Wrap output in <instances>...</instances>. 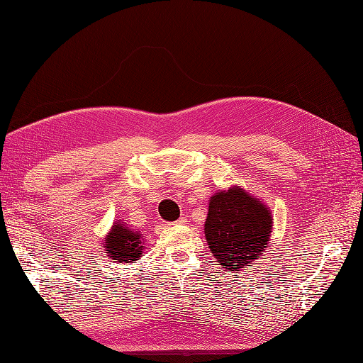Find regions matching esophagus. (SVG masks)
Returning a JSON list of instances; mask_svg holds the SVG:
<instances>
[{"mask_svg":"<svg viewBox=\"0 0 363 363\" xmlns=\"http://www.w3.org/2000/svg\"><path fill=\"white\" fill-rule=\"evenodd\" d=\"M186 222H187V219H186V218H180V219H179L176 223H177V225H184Z\"/></svg>","mask_w":363,"mask_h":363,"instance_id":"34e87169","label":"esophagus"}]
</instances>
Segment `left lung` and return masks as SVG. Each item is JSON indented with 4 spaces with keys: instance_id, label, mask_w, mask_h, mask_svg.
Segmentation results:
<instances>
[{
    "instance_id": "8db88e82",
    "label": "left lung",
    "mask_w": 363,
    "mask_h": 363,
    "mask_svg": "<svg viewBox=\"0 0 363 363\" xmlns=\"http://www.w3.org/2000/svg\"><path fill=\"white\" fill-rule=\"evenodd\" d=\"M270 208L233 186L210 198L204 234L210 252L227 270H242L255 262L270 243Z\"/></svg>"
}]
</instances>
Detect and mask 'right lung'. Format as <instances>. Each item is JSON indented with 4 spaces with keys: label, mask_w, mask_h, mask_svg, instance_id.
Segmentation results:
<instances>
[{
    "label": "right lung",
    "mask_w": 363,
    "mask_h": 363,
    "mask_svg": "<svg viewBox=\"0 0 363 363\" xmlns=\"http://www.w3.org/2000/svg\"><path fill=\"white\" fill-rule=\"evenodd\" d=\"M104 243L108 257L121 262L136 261L144 251L141 233L133 231L126 223L120 220L112 225Z\"/></svg>",
    "instance_id": "right-lung-1"
}]
</instances>
